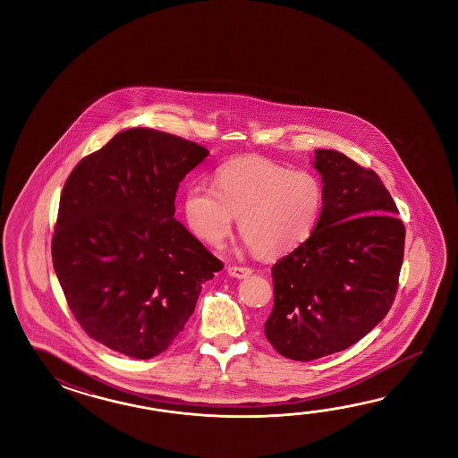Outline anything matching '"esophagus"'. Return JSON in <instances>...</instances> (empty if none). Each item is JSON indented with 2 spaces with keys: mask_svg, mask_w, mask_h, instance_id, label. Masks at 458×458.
<instances>
[{
  "mask_svg": "<svg viewBox=\"0 0 458 458\" xmlns=\"http://www.w3.org/2000/svg\"><path fill=\"white\" fill-rule=\"evenodd\" d=\"M227 273L233 276V278H247L249 275H252V268H247V267H229Z\"/></svg>",
  "mask_w": 458,
  "mask_h": 458,
  "instance_id": "esophagus-1",
  "label": "esophagus"
}]
</instances>
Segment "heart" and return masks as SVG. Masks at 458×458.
Here are the masks:
<instances>
[{
    "mask_svg": "<svg viewBox=\"0 0 458 458\" xmlns=\"http://www.w3.org/2000/svg\"><path fill=\"white\" fill-rule=\"evenodd\" d=\"M321 180L263 157H241L219 166L215 188H186L183 213L198 239L219 247L233 231L262 257H280L301 245L319 219Z\"/></svg>",
    "mask_w": 458,
    "mask_h": 458,
    "instance_id": "b5f03b06",
    "label": "heart"
}]
</instances>
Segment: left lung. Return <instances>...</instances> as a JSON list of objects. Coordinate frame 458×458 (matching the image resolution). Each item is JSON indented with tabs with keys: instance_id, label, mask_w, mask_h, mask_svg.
Listing matches in <instances>:
<instances>
[{
	"instance_id": "left-lung-1",
	"label": "left lung",
	"mask_w": 458,
	"mask_h": 458,
	"mask_svg": "<svg viewBox=\"0 0 458 458\" xmlns=\"http://www.w3.org/2000/svg\"><path fill=\"white\" fill-rule=\"evenodd\" d=\"M322 211L308 241L273 265L265 337L283 357L310 361L345 351L388 314L398 290L404 225L380 176L318 148Z\"/></svg>"
}]
</instances>
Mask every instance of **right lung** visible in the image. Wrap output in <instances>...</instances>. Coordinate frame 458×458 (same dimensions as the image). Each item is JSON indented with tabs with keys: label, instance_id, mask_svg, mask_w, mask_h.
Returning <instances> with one entry per match:
<instances>
[{
	"label": "right lung",
	"instance_id": "1",
	"mask_svg": "<svg viewBox=\"0 0 458 458\" xmlns=\"http://www.w3.org/2000/svg\"><path fill=\"white\" fill-rule=\"evenodd\" d=\"M208 148L148 127L119 132L72 170L60 196L52 262L91 339L147 360L165 352L223 270L175 215L180 182Z\"/></svg>",
	"mask_w": 458,
	"mask_h": 458
}]
</instances>
